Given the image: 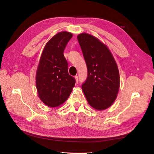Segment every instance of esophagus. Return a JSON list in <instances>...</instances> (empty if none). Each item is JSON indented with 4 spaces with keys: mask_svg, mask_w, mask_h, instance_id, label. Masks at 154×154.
<instances>
[{
    "mask_svg": "<svg viewBox=\"0 0 154 154\" xmlns=\"http://www.w3.org/2000/svg\"><path fill=\"white\" fill-rule=\"evenodd\" d=\"M75 81H76V83H78V81H79V77L77 75L75 76Z\"/></svg>",
    "mask_w": 154,
    "mask_h": 154,
    "instance_id": "34e87169",
    "label": "esophagus"
}]
</instances>
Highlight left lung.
I'll return each instance as SVG.
<instances>
[{"label": "left lung", "mask_w": 154, "mask_h": 154, "mask_svg": "<svg viewBox=\"0 0 154 154\" xmlns=\"http://www.w3.org/2000/svg\"><path fill=\"white\" fill-rule=\"evenodd\" d=\"M77 39L88 68L82 85L88 103L98 110L110 106L117 98L120 77L116 62L106 45L90 34H79Z\"/></svg>", "instance_id": "1"}]
</instances>
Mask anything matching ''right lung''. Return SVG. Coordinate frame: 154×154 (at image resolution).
Returning <instances> with one entry per match:
<instances>
[{
  "label": "right lung",
  "mask_w": 154,
  "mask_h": 154,
  "mask_svg": "<svg viewBox=\"0 0 154 154\" xmlns=\"http://www.w3.org/2000/svg\"><path fill=\"white\" fill-rule=\"evenodd\" d=\"M72 33L59 32L45 44L36 72L38 95L49 107L61 105L68 98L75 86V78L68 72V62L63 55Z\"/></svg>",
  "instance_id": "right-lung-1"
}]
</instances>
